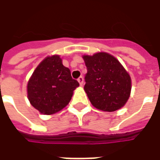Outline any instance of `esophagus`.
<instances>
[{
    "mask_svg": "<svg viewBox=\"0 0 160 160\" xmlns=\"http://www.w3.org/2000/svg\"><path fill=\"white\" fill-rule=\"evenodd\" d=\"M78 81H79V83H80V86H82L84 83V78L82 76L79 77V79H78Z\"/></svg>",
    "mask_w": 160,
    "mask_h": 160,
    "instance_id": "obj_1",
    "label": "esophagus"
}]
</instances>
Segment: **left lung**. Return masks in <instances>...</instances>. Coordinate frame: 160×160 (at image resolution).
I'll use <instances>...</instances> for the list:
<instances>
[{
    "label": "left lung",
    "instance_id": "1",
    "mask_svg": "<svg viewBox=\"0 0 160 160\" xmlns=\"http://www.w3.org/2000/svg\"><path fill=\"white\" fill-rule=\"evenodd\" d=\"M83 59L87 69L84 90L92 104L109 112L124 106L130 96L131 78L119 61L105 52Z\"/></svg>",
    "mask_w": 160,
    "mask_h": 160
}]
</instances>
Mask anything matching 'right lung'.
<instances>
[{
  "label": "right lung",
  "mask_w": 160,
  "mask_h": 160,
  "mask_svg": "<svg viewBox=\"0 0 160 160\" xmlns=\"http://www.w3.org/2000/svg\"><path fill=\"white\" fill-rule=\"evenodd\" d=\"M80 86L59 56L46 57L34 70L27 84L30 103L40 113L51 115L67 106Z\"/></svg>",
  "instance_id": "add662e5"
}]
</instances>
